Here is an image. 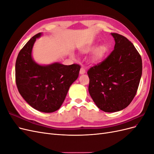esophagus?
Here are the masks:
<instances>
[{
  "instance_id": "1",
  "label": "esophagus",
  "mask_w": 154,
  "mask_h": 154,
  "mask_svg": "<svg viewBox=\"0 0 154 154\" xmlns=\"http://www.w3.org/2000/svg\"><path fill=\"white\" fill-rule=\"evenodd\" d=\"M80 73L81 74H83L85 73V69L84 67H81V69H80Z\"/></svg>"
}]
</instances>
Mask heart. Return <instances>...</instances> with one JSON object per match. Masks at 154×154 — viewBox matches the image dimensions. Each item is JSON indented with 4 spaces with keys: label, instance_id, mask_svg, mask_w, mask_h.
Here are the masks:
<instances>
[{
    "label": "heart",
    "instance_id": "heart-1",
    "mask_svg": "<svg viewBox=\"0 0 154 154\" xmlns=\"http://www.w3.org/2000/svg\"><path fill=\"white\" fill-rule=\"evenodd\" d=\"M92 49H93V48H89L87 49V51H89ZM105 51H106V49L105 48H100V49H97L94 54V59L96 60H100V58H101L104 55V54L105 53Z\"/></svg>",
    "mask_w": 154,
    "mask_h": 154
}]
</instances>
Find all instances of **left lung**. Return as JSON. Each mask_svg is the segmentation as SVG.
Instances as JSON below:
<instances>
[{
  "label": "left lung",
  "mask_w": 154,
  "mask_h": 154,
  "mask_svg": "<svg viewBox=\"0 0 154 154\" xmlns=\"http://www.w3.org/2000/svg\"><path fill=\"white\" fill-rule=\"evenodd\" d=\"M114 49L104 60L88 70V92L106 112L122 110L136 94L142 75L141 55L125 36L112 32Z\"/></svg>",
  "instance_id": "left-lung-1"
}]
</instances>
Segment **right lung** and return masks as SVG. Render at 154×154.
Masks as SVG:
<instances>
[{
	"instance_id": "1",
	"label": "right lung",
	"mask_w": 154,
	"mask_h": 154,
	"mask_svg": "<svg viewBox=\"0 0 154 154\" xmlns=\"http://www.w3.org/2000/svg\"><path fill=\"white\" fill-rule=\"evenodd\" d=\"M36 34L20 51L15 64V80L18 92L35 109L53 112L62 105L70 86L78 77L80 66L54 63L40 66L31 57Z\"/></svg>"
}]
</instances>
